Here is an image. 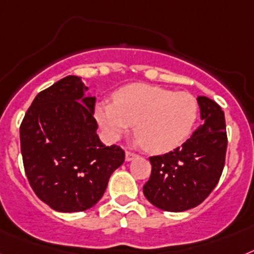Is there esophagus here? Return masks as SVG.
I'll return each mask as SVG.
<instances>
[{
	"label": "esophagus",
	"mask_w": 254,
	"mask_h": 254,
	"mask_svg": "<svg viewBox=\"0 0 254 254\" xmlns=\"http://www.w3.org/2000/svg\"><path fill=\"white\" fill-rule=\"evenodd\" d=\"M135 157H137V155H135V153L129 152V151H127V152H125V160H127V161H131V160H134Z\"/></svg>",
	"instance_id": "esophagus-1"
}]
</instances>
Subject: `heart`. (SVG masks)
<instances>
[{
  "label": "heart",
  "instance_id": "heart-1",
  "mask_svg": "<svg viewBox=\"0 0 254 254\" xmlns=\"http://www.w3.org/2000/svg\"><path fill=\"white\" fill-rule=\"evenodd\" d=\"M197 101L186 91L133 84L123 87L114 103H99L95 120L103 137L116 142L134 125V143L151 153L174 150L191 134L197 120Z\"/></svg>",
  "mask_w": 254,
  "mask_h": 254
}]
</instances>
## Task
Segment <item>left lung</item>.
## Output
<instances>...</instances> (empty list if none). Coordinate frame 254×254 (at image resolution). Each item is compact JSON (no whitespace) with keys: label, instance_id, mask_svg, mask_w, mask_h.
I'll use <instances>...</instances> for the list:
<instances>
[{"label":"left lung","instance_id":"8db88e82","mask_svg":"<svg viewBox=\"0 0 254 254\" xmlns=\"http://www.w3.org/2000/svg\"><path fill=\"white\" fill-rule=\"evenodd\" d=\"M203 124L181 147L150 157L152 172L143 186L146 199L167 212L199 205L217 186L225 167L227 135L225 114L209 98L197 97Z\"/></svg>","mask_w":254,"mask_h":254}]
</instances>
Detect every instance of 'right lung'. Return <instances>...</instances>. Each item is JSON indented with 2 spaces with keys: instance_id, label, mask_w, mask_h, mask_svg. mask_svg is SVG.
Listing matches in <instances>:
<instances>
[{
  "instance_id": "add662e5",
  "label": "right lung",
  "mask_w": 254,
  "mask_h": 254,
  "mask_svg": "<svg viewBox=\"0 0 254 254\" xmlns=\"http://www.w3.org/2000/svg\"><path fill=\"white\" fill-rule=\"evenodd\" d=\"M95 101L81 77L67 76L36 95L20 125L29 185L57 212L94 206L125 160L120 147L98 137Z\"/></svg>"
}]
</instances>
